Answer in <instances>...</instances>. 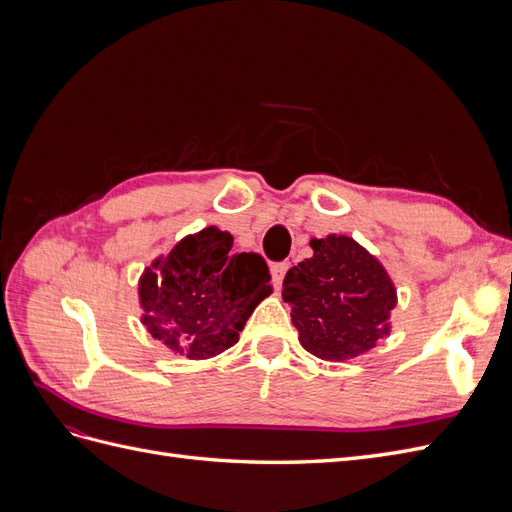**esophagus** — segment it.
I'll return each mask as SVG.
<instances>
[{"label": "esophagus", "instance_id": "34e87169", "mask_svg": "<svg viewBox=\"0 0 512 512\" xmlns=\"http://www.w3.org/2000/svg\"><path fill=\"white\" fill-rule=\"evenodd\" d=\"M288 262H280V265H273L271 267V277H273V284H275V288H280L282 286V282H284V275H286V271H288Z\"/></svg>", "mask_w": 512, "mask_h": 512}]
</instances>
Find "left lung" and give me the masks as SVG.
<instances>
[{
  "instance_id": "8db88e82",
  "label": "left lung",
  "mask_w": 512,
  "mask_h": 512,
  "mask_svg": "<svg viewBox=\"0 0 512 512\" xmlns=\"http://www.w3.org/2000/svg\"><path fill=\"white\" fill-rule=\"evenodd\" d=\"M305 258L284 277L301 346L322 361L344 363L391 335L397 288L382 262L346 235L312 239Z\"/></svg>"
}]
</instances>
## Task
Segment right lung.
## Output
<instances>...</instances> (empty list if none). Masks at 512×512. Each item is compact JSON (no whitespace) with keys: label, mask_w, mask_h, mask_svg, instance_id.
Here are the masks:
<instances>
[{"label":"right lung","mask_w":512,"mask_h":512,"mask_svg":"<svg viewBox=\"0 0 512 512\" xmlns=\"http://www.w3.org/2000/svg\"><path fill=\"white\" fill-rule=\"evenodd\" d=\"M267 262L232 250V235L207 226L183 237L138 280L141 322L173 354L205 361L239 342L247 318L269 297Z\"/></svg>","instance_id":"add662e5"}]
</instances>
